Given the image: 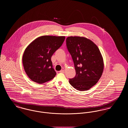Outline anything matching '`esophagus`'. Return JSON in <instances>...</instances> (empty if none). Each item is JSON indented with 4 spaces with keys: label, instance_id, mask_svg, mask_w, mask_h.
I'll return each mask as SVG.
<instances>
[{
    "label": "esophagus",
    "instance_id": "obj_1",
    "mask_svg": "<svg viewBox=\"0 0 128 128\" xmlns=\"http://www.w3.org/2000/svg\"><path fill=\"white\" fill-rule=\"evenodd\" d=\"M60 73H64V70H62L60 71Z\"/></svg>",
    "mask_w": 128,
    "mask_h": 128
}]
</instances>
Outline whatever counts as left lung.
Here are the masks:
<instances>
[{"label":"left lung","mask_w":128,"mask_h":128,"mask_svg":"<svg viewBox=\"0 0 128 128\" xmlns=\"http://www.w3.org/2000/svg\"><path fill=\"white\" fill-rule=\"evenodd\" d=\"M66 42L76 71L75 76L69 82L77 90H88L97 83L103 72L102 54L92 40L84 37H68Z\"/></svg>","instance_id":"1"}]
</instances>
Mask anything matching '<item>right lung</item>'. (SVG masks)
Returning <instances> with one entry per match:
<instances>
[{
  "mask_svg": "<svg viewBox=\"0 0 128 128\" xmlns=\"http://www.w3.org/2000/svg\"><path fill=\"white\" fill-rule=\"evenodd\" d=\"M65 36H43L32 42L22 56L26 73L34 82L43 84L55 77L51 57L62 44Z\"/></svg>",
  "mask_w": 128,
  "mask_h": 128,
  "instance_id": "right-lung-1",
  "label": "right lung"
}]
</instances>
